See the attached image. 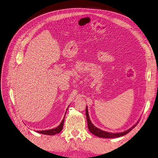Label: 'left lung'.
I'll use <instances>...</instances> for the list:
<instances>
[{"label": "left lung", "mask_w": 158, "mask_h": 158, "mask_svg": "<svg viewBox=\"0 0 158 158\" xmlns=\"http://www.w3.org/2000/svg\"><path fill=\"white\" fill-rule=\"evenodd\" d=\"M85 115H86V118H87V122H88V127L89 131L94 134V135H96L99 137H102V138H108V139H113V138H117V137H120L121 136H123L128 134V132H130L132 129L138 124L139 122H137L136 124H135L133 127H132L131 128H129L128 130L120 132V133H110L108 132L103 131L101 129H99L98 128L96 127L91 122L89 117V114H88V107L86 106V108H85Z\"/></svg>", "instance_id": "obj_1"}]
</instances>
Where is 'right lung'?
<instances>
[{
	"label": "right lung",
	"instance_id": "obj_1",
	"mask_svg": "<svg viewBox=\"0 0 158 158\" xmlns=\"http://www.w3.org/2000/svg\"><path fill=\"white\" fill-rule=\"evenodd\" d=\"M64 118L62 120L61 123L55 128L51 129V130H47V131H36V132L40 133V134H45V135H53L56 134H59L60 132L63 128V125H64Z\"/></svg>",
	"mask_w": 158,
	"mask_h": 158
}]
</instances>
